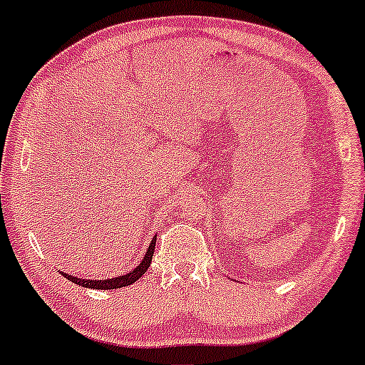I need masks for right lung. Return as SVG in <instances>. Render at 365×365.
I'll return each instance as SVG.
<instances>
[{
    "label": "right lung",
    "instance_id": "obj_1",
    "mask_svg": "<svg viewBox=\"0 0 365 365\" xmlns=\"http://www.w3.org/2000/svg\"><path fill=\"white\" fill-rule=\"evenodd\" d=\"M154 245H156V237L150 240L148 252H145L144 259H142L140 264L137 267H133L132 271L123 276H115V278H108V279H83V278H77V276H72L68 273H61L66 279L73 282L78 287H86V288H94V290H115V288H121V287H128V284L135 283L137 279L140 278L142 274L148 271V267L150 266V261H153V254H154Z\"/></svg>",
    "mask_w": 365,
    "mask_h": 365
}]
</instances>
